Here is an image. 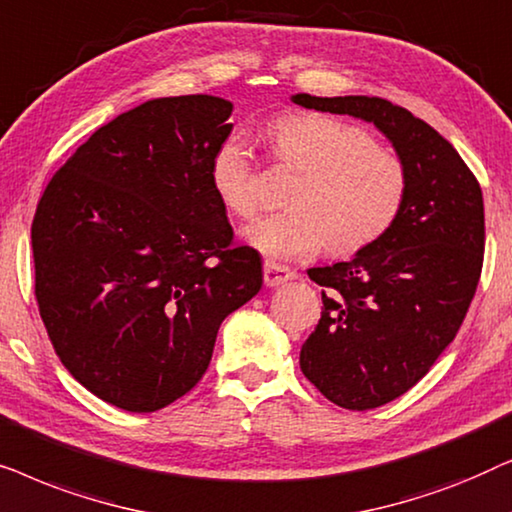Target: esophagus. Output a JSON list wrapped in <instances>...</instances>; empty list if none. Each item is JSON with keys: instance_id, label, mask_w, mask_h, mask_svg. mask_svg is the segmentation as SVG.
Returning <instances> with one entry per match:
<instances>
[{"instance_id": "1", "label": "esophagus", "mask_w": 512, "mask_h": 512, "mask_svg": "<svg viewBox=\"0 0 512 512\" xmlns=\"http://www.w3.org/2000/svg\"><path fill=\"white\" fill-rule=\"evenodd\" d=\"M263 279L268 286H279V284L289 282V279H296V272H293L291 268H286V265H282V263L265 261Z\"/></svg>"}]
</instances>
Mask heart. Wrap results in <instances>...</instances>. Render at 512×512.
Listing matches in <instances>:
<instances>
[{"mask_svg":"<svg viewBox=\"0 0 512 512\" xmlns=\"http://www.w3.org/2000/svg\"><path fill=\"white\" fill-rule=\"evenodd\" d=\"M279 165L300 170L289 207L247 228V242L275 261L310 258L328 244L349 256L380 240L401 214L408 167L394 149L373 142L359 125L326 114H289L268 128ZM258 165L242 137H228L209 160V181L230 214L258 209Z\"/></svg>","mask_w":512,"mask_h":512,"instance_id":"heart-1","label":"heart"}]
</instances>
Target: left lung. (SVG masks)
<instances>
[{
  "instance_id": "obj_1",
  "label": "left lung",
  "mask_w": 512,
  "mask_h": 512,
  "mask_svg": "<svg viewBox=\"0 0 512 512\" xmlns=\"http://www.w3.org/2000/svg\"><path fill=\"white\" fill-rule=\"evenodd\" d=\"M291 100L373 123L408 167L394 226L349 261L307 270L324 310L300 370L340 408H380L429 373L466 317L485 251L480 184L445 137L382 97Z\"/></svg>"
}]
</instances>
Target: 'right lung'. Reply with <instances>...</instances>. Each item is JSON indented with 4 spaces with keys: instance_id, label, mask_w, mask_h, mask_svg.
<instances>
[{
    "instance_id": "obj_1",
    "label": "right lung",
    "mask_w": 512,
    "mask_h": 512,
    "mask_svg": "<svg viewBox=\"0 0 512 512\" xmlns=\"http://www.w3.org/2000/svg\"><path fill=\"white\" fill-rule=\"evenodd\" d=\"M233 104L158 97L116 116L53 174L32 221L34 296L62 366L90 394L156 412L212 361L221 321L261 291L209 160Z\"/></svg>"
}]
</instances>
